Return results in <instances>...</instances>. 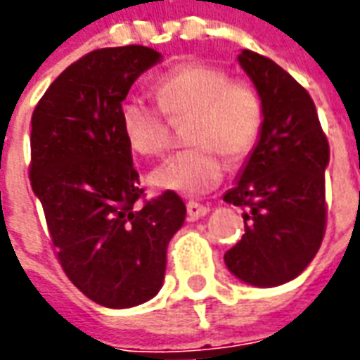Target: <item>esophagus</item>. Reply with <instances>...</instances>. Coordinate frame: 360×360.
<instances>
[{"instance_id": "1", "label": "esophagus", "mask_w": 360, "mask_h": 360, "mask_svg": "<svg viewBox=\"0 0 360 360\" xmlns=\"http://www.w3.org/2000/svg\"><path fill=\"white\" fill-rule=\"evenodd\" d=\"M207 212H210V207L204 206V204H198V202L194 200H191L187 204V215L191 221L198 219V217H204V215H207Z\"/></svg>"}]
</instances>
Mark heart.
<instances>
[{
  "mask_svg": "<svg viewBox=\"0 0 360 360\" xmlns=\"http://www.w3.org/2000/svg\"><path fill=\"white\" fill-rule=\"evenodd\" d=\"M158 105L127 97L120 106V124L127 145L143 156H160L169 145L173 122L187 120L188 148L173 154L153 173L156 187L202 194L217 187L225 160H244L254 150L263 126L259 93L246 79L204 63L181 65L154 84Z\"/></svg>",
  "mask_w": 360,
  "mask_h": 360,
  "instance_id": "b5f03b06",
  "label": "heart"
}]
</instances>
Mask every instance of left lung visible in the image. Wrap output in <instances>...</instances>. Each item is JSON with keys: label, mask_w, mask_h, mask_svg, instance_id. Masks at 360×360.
Masks as SVG:
<instances>
[{"label": "left lung", "mask_w": 360, "mask_h": 360, "mask_svg": "<svg viewBox=\"0 0 360 360\" xmlns=\"http://www.w3.org/2000/svg\"><path fill=\"white\" fill-rule=\"evenodd\" d=\"M238 63L262 97L263 126L236 185L223 196L246 210L244 234L225 263L236 278L271 288L302 275L321 248L330 146L303 85L259 53L244 49Z\"/></svg>", "instance_id": "obj_1"}]
</instances>
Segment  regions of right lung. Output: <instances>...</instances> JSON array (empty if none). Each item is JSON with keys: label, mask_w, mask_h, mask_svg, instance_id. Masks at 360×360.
<instances>
[{"label": "right lung", "mask_w": 360, "mask_h": 360, "mask_svg": "<svg viewBox=\"0 0 360 360\" xmlns=\"http://www.w3.org/2000/svg\"><path fill=\"white\" fill-rule=\"evenodd\" d=\"M158 60L145 45L95 49L49 85L32 114L30 183L58 263L105 307L158 294L167 244L187 214L173 191L145 200L120 124L133 82Z\"/></svg>", "instance_id": "right-lung-1"}]
</instances>
